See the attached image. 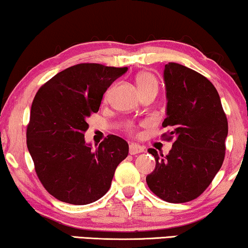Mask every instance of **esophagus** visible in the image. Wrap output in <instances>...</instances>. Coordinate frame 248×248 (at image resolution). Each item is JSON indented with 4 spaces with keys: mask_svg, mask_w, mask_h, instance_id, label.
I'll use <instances>...</instances> for the list:
<instances>
[{
    "mask_svg": "<svg viewBox=\"0 0 248 248\" xmlns=\"http://www.w3.org/2000/svg\"><path fill=\"white\" fill-rule=\"evenodd\" d=\"M143 151H144V149H143V147H141V145H139L137 143L130 144V154L131 155L141 154V152H143Z\"/></svg>",
    "mask_w": 248,
    "mask_h": 248,
    "instance_id": "obj_1",
    "label": "esophagus"
}]
</instances>
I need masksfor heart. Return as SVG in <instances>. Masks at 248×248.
Segmentation results:
<instances>
[{
    "label": "heart",
    "mask_w": 248,
    "mask_h": 248,
    "mask_svg": "<svg viewBox=\"0 0 248 248\" xmlns=\"http://www.w3.org/2000/svg\"><path fill=\"white\" fill-rule=\"evenodd\" d=\"M137 83L139 89H140V93H144V91L148 90H157L158 89V83L155 78L152 76V74L148 72H143L138 74L137 77ZM110 90H108L106 93V98L109 96Z\"/></svg>",
    "instance_id": "b5f03b06"
}]
</instances>
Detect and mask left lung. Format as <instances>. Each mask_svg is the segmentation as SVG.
I'll return each instance as SVG.
<instances>
[{"mask_svg": "<svg viewBox=\"0 0 248 248\" xmlns=\"http://www.w3.org/2000/svg\"><path fill=\"white\" fill-rule=\"evenodd\" d=\"M166 118L174 139L168 155H158L147 176L149 188L170 203L192 201L211 184L225 159L228 122L215 86L194 70L177 63L165 65Z\"/></svg>", "mask_w": 248, "mask_h": 248, "instance_id": "obj_1", "label": "left lung"}]
</instances>
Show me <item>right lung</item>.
<instances>
[{
    "mask_svg": "<svg viewBox=\"0 0 248 248\" xmlns=\"http://www.w3.org/2000/svg\"><path fill=\"white\" fill-rule=\"evenodd\" d=\"M127 67L83 63L67 67L36 93L27 128V147L39 181L62 202L84 205L108 192L115 170L128 155L127 142L108 135L96 150L84 140L87 120L104 93Z\"/></svg>",
    "mask_w": 248,
    "mask_h": 248,
    "instance_id": "add662e5",
    "label": "right lung"
}]
</instances>
